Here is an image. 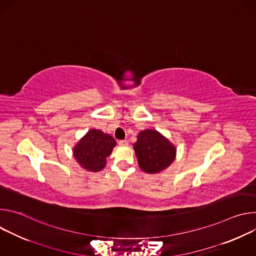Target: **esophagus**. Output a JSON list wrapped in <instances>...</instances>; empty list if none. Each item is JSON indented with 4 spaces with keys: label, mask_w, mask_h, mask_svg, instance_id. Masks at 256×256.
<instances>
[{
    "label": "esophagus",
    "mask_w": 256,
    "mask_h": 256,
    "mask_svg": "<svg viewBox=\"0 0 256 256\" xmlns=\"http://www.w3.org/2000/svg\"><path fill=\"white\" fill-rule=\"evenodd\" d=\"M118 144H120V146H128V142L126 140H122L118 142Z\"/></svg>",
    "instance_id": "1"
}]
</instances>
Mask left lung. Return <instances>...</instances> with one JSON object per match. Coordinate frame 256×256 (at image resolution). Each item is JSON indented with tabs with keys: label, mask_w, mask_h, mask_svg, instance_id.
<instances>
[{
	"label": "left lung",
	"mask_w": 256,
	"mask_h": 256,
	"mask_svg": "<svg viewBox=\"0 0 256 256\" xmlns=\"http://www.w3.org/2000/svg\"><path fill=\"white\" fill-rule=\"evenodd\" d=\"M134 149L140 168L147 173L160 172L175 159L174 146L154 130L140 132Z\"/></svg>",
	"instance_id": "obj_1"
}]
</instances>
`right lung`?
Returning <instances> with one entry per match:
<instances>
[{
	"mask_svg": "<svg viewBox=\"0 0 256 256\" xmlns=\"http://www.w3.org/2000/svg\"><path fill=\"white\" fill-rule=\"evenodd\" d=\"M116 144V140L99 130H91L77 144L74 156L85 169L97 172L104 168L106 158Z\"/></svg>",
	"mask_w": 256,
	"mask_h": 256,
	"instance_id": "obj_1",
	"label": "right lung"
}]
</instances>
